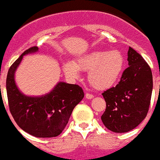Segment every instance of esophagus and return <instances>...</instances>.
<instances>
[{
  "label": "esophagus",
  "instance_id": "34e87169",
  "mask_svg": "<svg viewBox=\"0 0 160 160\" xmlns=\"http://www.w3.org/2000/svg\"><path fill=\"white\" fill-rule=\"evenodd\" d=\"M85 98H86V99H92V98H93V95L91 94V93L86 92V94H85Z\"/></svg>",
  "mask_w": 160,
  "mask_h": 160
}]
</instances>
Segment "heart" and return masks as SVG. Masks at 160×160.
<instances>
[{"label": "heart", "instance_id": "1", "mask_svg": "<svg viewBox=\"0 0 160 160\" xmlns=\"http://www.w3.org/2000/svg\"><path fill=\"white\" fill-rule=\"evenodd\" d=\"M125 66V58L119 50H96L83 55L76 62L68 61L64 71L68 75L76 78L80 71L88 72L90 85L98 90L111 88L121 78Z\"/></svg>", "mask_w": 160, "mask_h": 160}]
</instances>
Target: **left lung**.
Here are the masks:
<instances>
[{
  "mask_svg": "<svg viewBox=\"0 0 160 160\" xmlns=\"http://www.w3.org/2000/svg\"><path fill=\"white\" fill-rule=\"evenodd\" d=\"M128 67L115 87L102 93L106 110L101 117L107 128L124 133L137 127L145 118L152 92V74L144 58L129 47Z\"/></svg>",
  "mask_w": 160,
  "mask_h": 160,
  "instance_id": "1",
  "label": "left lung"
}]
</instances>
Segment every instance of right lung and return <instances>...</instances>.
Listing matches in <instances>:
<instances>
[{
    "label": "right lung",
    "mask_w": 160,
    "mask_h": 160,
    "mask_svg": "<svg viewBox=\"0 0 160 160\" xmlns=\"http://www.w3.org/2000/svg\"><path fill=\"white\" fill-rule=\"evenodd\" d=\"M37 50V47L28 48L9 68L6 79L9 110L16 124L27 133L53 138L63 132L74 108L83 99L84 92L78 85L59 82L50 93L40 97L20 92L15 82V70L25 54Z\"/></svg>",
    "instance_id": "obj_1"
}]
</instances>
